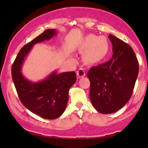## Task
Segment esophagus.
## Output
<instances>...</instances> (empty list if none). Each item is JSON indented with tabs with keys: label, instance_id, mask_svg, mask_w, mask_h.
I'll return each instance as SVG.
<instances>
[{
	"label": "esophagus",
	"instance_id": "esophagus-1",
	"mask_svg": "<svg viewBox=\"0 0 148 148\" xmlns=\"http://www.w3.org/2000/svg\"><path fill=\"white\" fill-rule=\"evenodd\" d=\"M77 77L79 78L83 77L86 75V71H85L84 69H79V70L77 71Z\"/></svg>",
	"mask_w": 148,
	"mask_h": 148
}]
</instances>
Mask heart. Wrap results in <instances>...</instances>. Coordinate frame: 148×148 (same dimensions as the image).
Wrapping results in <instances>:
<instances>
[{"label":"heart","instance_id":"1","mask_svg":"<svg viewBox=\"0 0 148 148\" xmlns=\"http://www.w3.org/2000/svg\"><path fill=\"white\" fill-rule=\"evenodd\" d=\"M84 49H88L85 54L86 61L90 64H96L106 57L110 49V44L105 36L89 35L85 40Z\"/></svg>","mask_w":148,"mask_h":148}]
</instances>
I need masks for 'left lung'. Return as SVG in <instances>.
Here are the masks:
<instances>
[{"instance_id":"left-lung-1","label":"left lung","mask_w":148,"mask_h":148,"mask_svg":"<svg viewBox=\"0 0 148 148\" xmlns=\"http://www.w3.org/2000/svg\"><path fill=\"white\" fill-rule=\"evenodd\" d=\"M108 38L112 44V57L93 66L87 75L91 102L102 114L116 112L127 104L139 73L138 60L131 46L111 34Z\"/></svg>"}]
</instances>
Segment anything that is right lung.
<instances>
[{
  "instance_id": "1",
  "label": "right lung",
  "mask_w": 148,
  "mask_h": 148,
  "mask_svg": "<svg viewBox=\"0 0 148 148\" xmlns=\"http://www.w3.org/2000/svg\"><path fill=\"white\" fill-rule=\"evenodd\" d=\"M56 30L46 29L20 50L11 69L12 79L22 104L32 112L46 119H54L65 110L69 100V90L76 82L74 71L58 74L52 72L38 82H32L23 75L21 67L25 58L34 44L49 40Z\"/></svg>"
}]
</instances>
